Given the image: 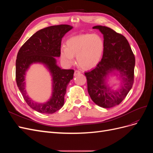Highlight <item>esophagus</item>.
I'll return each mask as SVG.
<instances>
[{
    "label": "esophagus",
    "instance_id": "34e87169",
    "mask_svg": "<svg viewBox=\"0 0 153 153\" xmlns=\"http://www.w3.org/2000/svg\"><path fill=\"white\" fill-rule=\"evenodd\" d=\"M80 73H81V72H80V71H78V70H75V73H74V75H75V76H76V75H80Z\"/></svg>",
    "mask_w": 153,
    "mask_h": 153
}]
</instances>
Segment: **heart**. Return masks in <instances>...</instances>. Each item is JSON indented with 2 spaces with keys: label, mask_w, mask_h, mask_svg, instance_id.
<instances>
[{
  "label": "heart",
  "mask_w": 153,
  "mask_h": 153,
  "mask_svg": "<svg viewBox=\"0 0 153 153\" xmlns=\"http://www.w3.org/2000/svg\"><path fill=\"white\" fill-rule=\"evenodd\" d=\"M104 41L98 34H83L71 37L66 42V47L60 49L62 62L67 66L76 62L83 69L95 67L101 61L104 51Z\"/></svg>",
  "instance_id": "heart-1"
}]
</instances>
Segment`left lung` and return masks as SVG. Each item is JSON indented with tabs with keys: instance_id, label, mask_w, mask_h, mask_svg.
<instances>
[{
	"instance_id": "obj_1",
	"label": "left lung",
	"mask_w": 153,
	"mask_h": 153,
	"mask_svg": "<svg viewBox=\"0 0 153 153\" xmlns=\"http://www.w3.org/2000/svg\"><path fill=\"white\" fill-rule=\"evenodd\" d=\"M103 35V57L95 68L85 73L87 91L91 100L101 107L108 108L121 103L131 90L134 81L135 59L128 40L109 27L96 25ZM117 72V73H115ZM114 73L121 83L116 90L106 82V77Z\"/></svg>"
}]
</instances>
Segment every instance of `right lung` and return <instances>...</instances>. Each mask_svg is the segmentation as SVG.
Returning a JSON list of instances; mask_svg holds the SVG:
<instances>
[{"label":"right lung","mask_w":153,"mask_h":153,"mask_svg":"<svg viewBox=\"0 0 153 153\" xmlns=\"http://www.w3.org/2000/svg\"><path fill=\"white\" fill-rule=\"evenodd\" d=\"M73 27L59 25L46 27L36 32L22 45L16 61V81L18 89L30 108L43 114H53L64 103V95L69 82L73 78V69H63L57 65L55 57H60L62 38ZM44 64L53 77V92L45 103L32 100L25 90L26 72L32 63Z\"/></svg>","instance_id":"1"}]
</instances>
